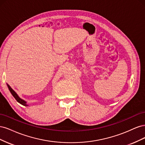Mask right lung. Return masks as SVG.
I'll return each mask as SVG.
<instances>
[{"instance_id":"1","label":"right lung","mask_w":145,"mask_h":145,"mask_svg":"<svg viewBox=\"0 0 145 145\" xmlns=\"http://www.w3.org/2000/svg\"><path fill=\"white\" fill-rule=\"evenodd\" d=\"M7 86L8 88V89H9V91H10L11 94L12 95L13 97L15 98V99L17 101V102H19L21 105H24V106H29V105L27 104V102H26V101H25L24 100H23L22 99H21L19 97V96L17 95V94L16 93V92L11 88V86L9 85H8V84H7Z\"/></svg>"}]
</instances>
